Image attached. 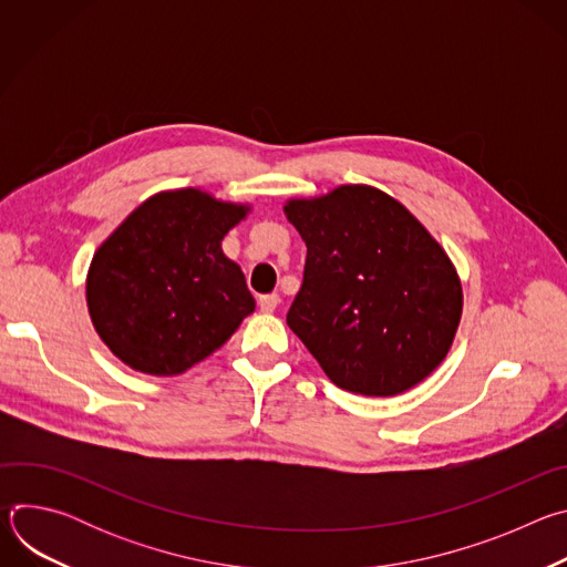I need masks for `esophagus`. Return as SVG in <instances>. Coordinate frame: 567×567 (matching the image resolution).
Segmentation results:
<instances>
[{
    "mask_svg": "<svg viewBox=\"0 0 567 567\" xmlns=\"http://www.w3.org/2000/svg\"><path fill=\"white\" fill-rule=\"evenodd\" d=\"M278 302H280V296H278V293H265V296H260V298H258L260 311H265V313H271V311H276Z\"/></svg>",
    "mask_w": 567,
    "mask_h": 567,
    "instance_id": "obj_1",
    "label": "esophagus"
}]
</instances>
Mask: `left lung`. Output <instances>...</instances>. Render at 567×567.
<instances>
[{"instance_id":"obj_1","label":"left lung","mask_w":567,"mask_h":567,"mask_svg":"<svg viewBox=\"0 0 567 567\" xmlns=\"http://www.w3.org/2000/svg\"><path fill=\"white\" fill-rule=\"evenodd\" d=\"M307 245L287 326L343 390L394 396L449 354L462 282L426 226L394 197L346 184L282 206Z\"/></svg>"}]
</instances>
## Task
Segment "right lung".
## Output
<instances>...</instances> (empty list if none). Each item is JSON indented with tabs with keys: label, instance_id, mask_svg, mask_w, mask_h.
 Instances as JSON below:
<instances>
[{
	"label": "right lung",
	"instance_id": "add662e5",
	"mask_svg": "<svg viewBox=\"0 0 567 567\" xmlns=\"http://www.w3.org/2000/svg\"><path fill=\"white\" fill-rule=\"evenodd\" d=\"M251 204L204 188L161 190L96 249L85 298L92 326L127 368L177 377L219 350L256 309L224 235Z\"/></svg>",
	"mask_w": 567,
	"mask_h": 567
}]
</instances>
